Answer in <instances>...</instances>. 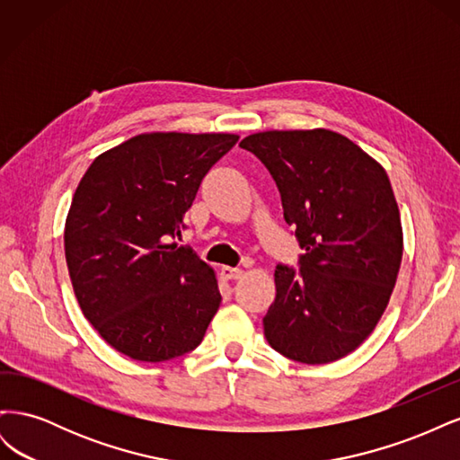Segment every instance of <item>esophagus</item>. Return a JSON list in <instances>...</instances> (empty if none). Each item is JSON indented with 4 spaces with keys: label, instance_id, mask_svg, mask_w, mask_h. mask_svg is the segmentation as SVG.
Listing matches in <instances>:
<instances>
[{
    "label": "esophagus",
    "instance_id": "34e87169",
    "mask_svg": "<svg viewBox=\"0 0 460 460\" xmlns=\"http://www.w3.org/2000/svg\"><path fill=\"white\" fill-rule=\"evenodd\" d=\"M242 274H243L242 269H234V267H222L220 269V278H222V280H238Z\"/></svg>",
    "mask_w": 460,
    "mask_h": 460
}]
</instances>
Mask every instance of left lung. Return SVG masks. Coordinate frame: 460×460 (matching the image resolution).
I'll return each mask as SVG.
<instances>
[{
	"instance_id": "1",
	"label": "left lung",
	"mask_w": 460,
	"mask_h": 460,
	"mask_svg": "<svg viewBox=\"0 0 460 460\" xmlns=\"http://www.w3.org/2000/svg\"><path fill=\"white\" fill-rule=\"evenodd\" d=\"M280 190L303 249L299 272L278 264L264 314L272 349L305 365L355 351L382 318L402 257L399 207L384 166L326 128L243 137Z\"/></svg>"
}]
</instances>
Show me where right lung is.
<instances>
[{"mask_svg":"<svg viewBox=\"0 0 460 460\" xmlns=\"http://www.w3.org/2000/svg\"><path fill=\"white\" fill-rule=\"evenodd\" d=\"M235 134H137L97 155L73 196L65 257L75 296L100 336L134 360L193 351L220 305L217 274L171 243Z\"/></svg>","mask_w":460,"mask_h":460,"instance_id":"1","label":"right lung"}]
</instances>
